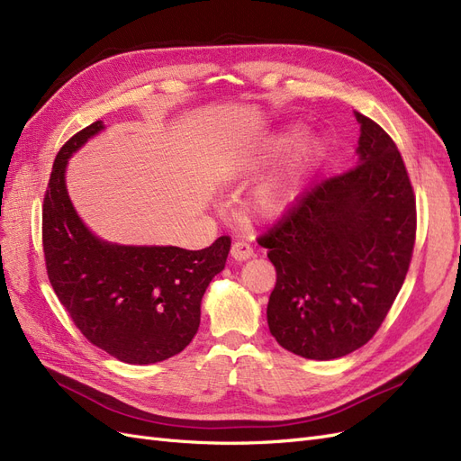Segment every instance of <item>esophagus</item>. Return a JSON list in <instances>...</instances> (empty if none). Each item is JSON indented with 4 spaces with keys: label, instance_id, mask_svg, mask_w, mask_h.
<instances>
[{
    "label": "esophagus",
    "instance_id": "esophagus-1",
    "mask_svg": "<svg viewBox=\"0 0 461 461\" xmlns=\"http://www.w3.org/2000/svg\"><path fill=\"white\" fill-rule=\"evenodd\" d=\"M252 255H255V250L249 241H235L231 245V257L235 260H249Z\"/></svg>",
    "mask_w": 461,
    "mask_h": 461
}]
</instances>
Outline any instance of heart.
Returning a JSON list of instances; mask_svg holds the SVG:
<instances>
[{
  "label": "heart",
  "mask_w": 461,
  "mask_h": 461,
  "mask_svg": "<svg viewBox=\"0 0 461 461\" xmlns=\"http://www.w3.org/2000/svg\"><path fill=\"white\" fill-rule=\"evenodd\" d=\"M296 138V131H285L277 136L270 147H268V153H279L287 149V147L294 141ZM310 153V147H304L301 149V153L296 155V158L293 160V165L285 170L281 172L274 177H270L268 182H264L257 191L255 195H252L250 201V209L255 214L262 216V218H274L279 212H284L287 206L291 204V201L296 195V187H299V177H301V168L304 165V160Z\"/></svg>",
  "instance_id": "heart-1"
}]
</instances>
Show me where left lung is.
I'll return each mask as SVG.
<instances>
[{
    "label": "left lung",
    "mask_w": 461,
    "mask_h": 461,
    "mask_svg": "<svg viewBox=\"0 0 461 461\" xmlns=\"http://www.w3.org/2000/svg\"><path fill=\"white\" fill-rule=\"evenodd\" d=\"M356 118L358 165L304 191L258 237L277 274L270 333L310 360L340 358L377 333L406 279L418 230L396 143L371 118Z\"/></svg>",
    "instance_id": "8db88e82"
}]
</instances>
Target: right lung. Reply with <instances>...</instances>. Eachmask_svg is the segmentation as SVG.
<instances>
[{
  "instance_id": "obj_1",
  "label": "right lung",
  "mask_w": 461,
  "mask_h": 461,
  "mask_svg": "<svg viewBox=\"0 0 461 461\" xmlns=\"http://www.w3.org/2000/svg\"><path fill=\"white\" fill-rule=\"evenodd\" d=\"M101 128L97 121L74 133L55 157L41 206L43 258L57 299L94 347L126 364H155L195 337L201 299L224 270L231 237L201 250L97 240L72 209L65 167Z\"/></svg>"
}]
</instances>
